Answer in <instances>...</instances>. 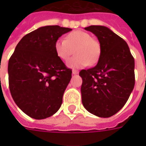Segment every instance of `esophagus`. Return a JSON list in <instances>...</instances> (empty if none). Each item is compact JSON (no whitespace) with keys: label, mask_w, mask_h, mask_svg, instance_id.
Returning <instances> with one entry per match:
<instances>
[{"label":"esophagus","mask_w":146,"mask_h":146,"mask_svg":"<svg viewBox=\"0 0 146 146\" xmlns=\"http://www.w3.org/2000/svg\"><path fill=\"white\" fill-rule=\"evenodd\" d=\"M72 73H73V74H78L79 73V71L78 70H73V71H72Z\"/></svg>","instance_id":"esophagus-1"}]
</instances>
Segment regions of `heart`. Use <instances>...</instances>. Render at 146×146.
<instances>
[{
    "mask_svg": "<svg viewBox=\"0 0 146 146\" xmlns=\"http://www.w3.org/2000/svg\"><path fill=\"white\" fill-rule=\"evenodd\" d=\"M74 49L76 56L68 62V66L72 68H82L89 63L96 64L101 54L99 43L82 30L73 31L66 35V39L59 38L54 43L55 52L64 61L68 60Z\"/></svg>",
    "mask_w": 146,
    "mask_h": 146,
    "instance_id": "heart-1",
    "label": "heart"
}]
</instances>
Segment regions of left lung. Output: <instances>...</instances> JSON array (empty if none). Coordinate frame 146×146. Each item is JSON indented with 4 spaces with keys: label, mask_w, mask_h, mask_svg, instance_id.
<instances>
[{
    "label": "left lung",
    "mask_w": 146,
    "mask_h": 146,
    "mask_svg": "<svg viewBox=\"0 0 146 146\" xmlns=\"http://www.w3.org/2000/svg\"><path fill=\"white\" fill-rule=\"evenodd\" d=\"M85 29L96 35L101 54L96 66L80 72L82 104L94 115L110 117L124 106L133 89L134 58L127 42L108 27Z\"/></svg>",
    "instance_id": "obj_1"
}]
</instances>
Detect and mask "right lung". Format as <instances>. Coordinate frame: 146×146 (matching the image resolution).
I'll return each instance as SVG.
<instances>
[{"label":"right lung","mask_w":146,"mask_h":146,"mask_svg":"<svg viewBox=\"0 0 146 146\" xmlns=\"http://www.w3.org/2000/svg\"><path fill=\"white\" fill-rule=\"evenodd\" d=\"M71 30L59 26L40 27L19 41L9 60L10 93L30 117H49L61 106L72 70L57 55L54 43Z\"/></svg>","instance_id":"right-lung-1"}]
</instances>
